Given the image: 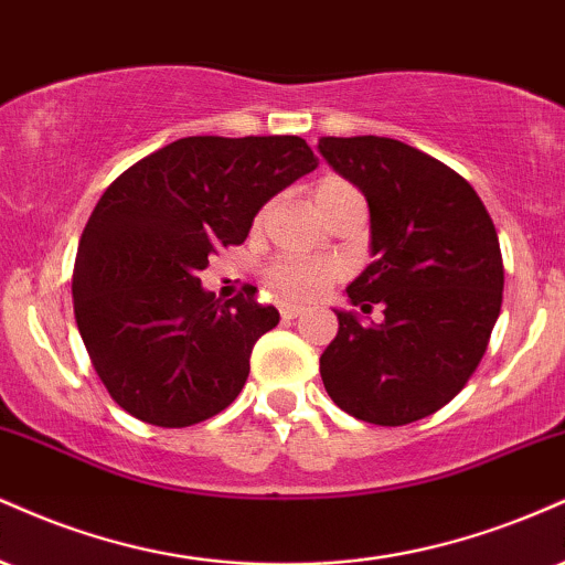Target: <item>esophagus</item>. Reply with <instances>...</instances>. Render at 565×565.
<instances>
[{"label": "esophagus", "mask_w": 565, "mask_h": 565, "mask_svg": "<svg viewBox=\"0 0 565 565\" xmlns=\"http://www.w3.org/2000/svg\"><path fill=\"white\" fill-rule=\"evenodd\" d=\"M301 315H303V307H296V303H288V301L280 303L282 320H296V317H301Z\"/></svg>", "instance_id": "obj_1"}]
</instances>
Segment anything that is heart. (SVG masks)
Returning a JSON list of instances; mask_svg holds the SVG:
<instances>
[{"mask_svg":"<svg viewBox=\"0 0 565 565\" xmlns=\"http://www.w3.org/2000/svg\"><path fill=\"white\" fill-rule=\"evenodd\" d=\"M360 195L349 182L343 179L328 177L317 184L315 190V203L317 209H328L330 203L338 201V198ZM262 218V216H258ZM338 269L328 262H309V258H282L275 267L269 269V282L277 294L285 298H294V301H309V298H317L328 288L330 282L335 280Z\"/></svg>","mask_w":565,"mask_h":565,"instance_id":"heart-1","label":"heart"}]
</instances>
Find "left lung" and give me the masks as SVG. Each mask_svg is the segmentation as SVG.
<instances>
[{
    "mask_svg": "<svg viewBox=\"0 0 565 565\" xmlns=\"http://www.w3.org/2000/svg\"><path fill=\"white\" fill-rule=\"evenodd\" d=\"M320 156L362 192L373 262L335 309L338 335L320 356L324 391L375 426L434 415L479 367L500 317V241L476 190L426 152L388 137H322Z\"/></svg>",
    "mask_w": 565,
    "mask_h": 565,
    "instance_id": "left-lung-1",
    "label": "left lung"
}]
</instances>
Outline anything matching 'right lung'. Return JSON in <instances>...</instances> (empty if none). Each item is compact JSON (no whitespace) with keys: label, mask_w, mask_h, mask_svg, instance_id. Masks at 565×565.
I'll return each instance as SVG.
<instances>
[{"label":"right lung","mask_w":565,"mask_h":565,"mask_svg":"<svg viewBox=\"0 0 565 565\" xmlns=\"http://www.w3.org/2000/svg\"><path fill=\"white\" fill-rule=\"evenodd\" d=\"M317 163L301 137H184L103 192L78 241L73 311L118 407L184 428L235 402L254 343L280 315L256 288L222 303L198 271Z\"/></svg>","instance_id":"add662e5"}]
</instances>
